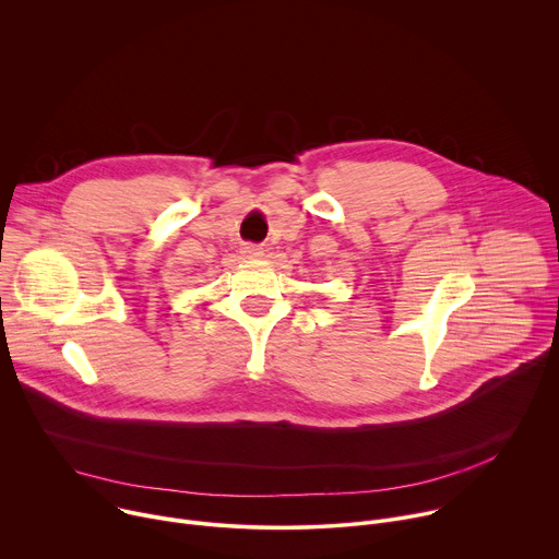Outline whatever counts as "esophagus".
<instances>
[{"mask_svg": "<svg viewBox=\"0 0 559 559\" xmlns=\"http://www.w3.org/2000/svg\"><path fill=\"white\" fill-rule=\"evenodd\" d=\"M241 252H243V257H248V259H259V257H263V248L257 246V243H246V246L241 248Z\"/></svg>", "mask_w": 559, "mask_h": 559, "instance_id": "esophagus-1", "label": "esophagus"}]
</instances>
